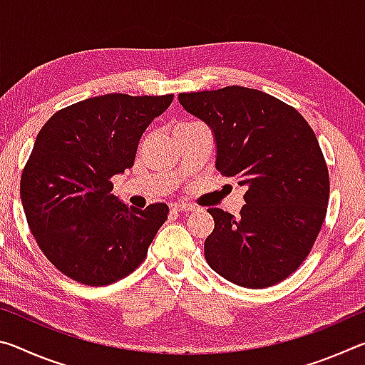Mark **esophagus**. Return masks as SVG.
<instances>
[{
	"label": "esophagus",
	"mask_w": 365,
	"mask_h": 365,
	"mask_svg": "<svg viewBox=\"0 0 365 365\" xmlns=\"http://www.w3.org/2000/svg\"><path fill=\"white\" fill-rule=\"evenodd\" d=\"M170 209H172V211H175V212H182V211L187 212V211H191V209H195V207L188 205V202H172Z\"/></svg>",
	"instance_id": "esophagus-1"
}]
</instances>
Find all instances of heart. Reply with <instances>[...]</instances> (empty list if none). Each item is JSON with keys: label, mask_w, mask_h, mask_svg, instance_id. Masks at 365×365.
I'll return each instance as SVG.
<instances>
[{"label": "heart", "mask_w": 365, "mask_h": 365, "mask_svg": "<svg viewBox=\"0 0 365 365\" xmlns=\"http://www.w3.org/2000/svg\"><path fill=\"white\" fill-rule=\"evenodd\" d=\"M182 127H188V125H182Z\"/></svg>", "instance_id": "1"}]
</instances>
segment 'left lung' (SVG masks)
Listing matches in <instances>:
<instances>
[{"mask_svg":"<svg viewBox=\"0 0 365 365\" xmlns=\"http://www.w3.org/2000/svg\"><path fill=\"white\" fill-rule=\"evenodd\" d=\"M178 101L211 128L215 169L248 188L238 219L207 209V264L246 288L287 279L311 251L329 205V169L312 128L294 108L245 86L180 93Z\"/></svg>","mask_w":365,"mask_h":365,"instance_id":"1","label":"left lung"}]
</instances>
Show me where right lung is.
Returning <instances> with one entry per match:
<instances>
[{
	"label": "right lung",
	"instance_id": "right-lung-1",
	"mask_svg": "<svg viewBox=\"0 0 365 365\" xmlns=\"http://www.w3.org/2000/svg\"><path fill=\"white\" fill-rule=\"evenodd\" d=\"M174 95L110 93L71 104L36 135L22 172L30 230L54 267L83 285H109L143 262L168 219L164 202L128 209L110 177L130 169L141 135Z\"/></svg>",
	"mask_w": 365,
	"mask_h": 365
}]
</instances>
